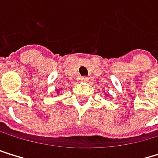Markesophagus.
Segmentation results:
<instances>
[{"label":"esophagus","instance_id":"34e87169","mask_svg":"<svg viewBox=\"0 0 158 158\" xmlns=\"http://www.w3.org/2000/svg\"><path fill=\"white\" fill-rule=\"evenodd\" d=\"M80 81H81V82H85V81H87V77H81Z\"/></svg>","mask_w":158,"mask_h":158}]
</instances>
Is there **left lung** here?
I'll return each instance as SVG.
<instances>
[{
	"label": "left lung",
	"instance_id": "left-lung-1",
	"mask_svg": "<svg viewBox=\"0 0 158 158\" xmlns=\"http://www.w3.org/2000/svg\"><path fill=\"white\" fill-rule=\"evenodd\" d=\"M105 96H108V95H107V94H106V95H105Z\"/></svg>",
	"mask_w": 158,
	"mask_h": 158
}]
</instances>
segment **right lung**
Returning <instances> with one entry per match:
<instances>
[{
  "mask_svg": "<svg viewBox=\"0 0 158 158\" xmlns=\"http://www.w3.org/2000/svg\"><path fill=\"white\" fill-rule=\"evenodd\" d=\"M56 91H57V93H60V89L59 90H56Z\"/></svg>",
  "mask_w": 158,
  "mask_h": 158,
  "instance_id": "1",
  "label": "right lung"
}]
</instances>
